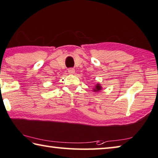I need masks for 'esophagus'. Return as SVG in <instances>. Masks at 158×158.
Wrapping results in <instances>:
<instances>
[{
  "mask_svg": "<svg viewBox=\"0 0 158 158\" xmlns=\"http://www.w3.org/2000/svg\"><path fill=\"white\" fill-rule=\"evenodd\" d=\"M68 72H69V73L70 74H73L75 73V69H73V68H70V69H68Z\"/></svg>",
  "mask_w": 158,
  "mask_h": 158,
  "instance_id": "34e87169",
  "label": "esophagus"
}]
</instances>
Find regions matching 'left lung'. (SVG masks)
Listing matches in <instances>:
<instances>
[{"label":"left lung","mask_w":158,"mask_h":158,"mask_svg":"<svg viewBox=\"0 0 158 158\" xmlns=\"http://www.w3.org/2000/svg\"><path fill=\"white\" fill-rule=\"evenodd\" d=\"M101 89H102V87H101L100 86V84H96V85L95 86V88L93 89L94 90V91H100Z\"/></svg>","instance_id":"1"}]
</instances>
